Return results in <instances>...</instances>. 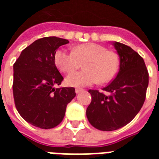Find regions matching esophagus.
<instances>
[{"mask_svg":"<svg viewBox=\"0 0 159 159\" xmlns=\"http://www.w3.org/2000/svg\"><path fill=\"white\" fill-rule=\"evenodd\" d=\"M75 92H76V93H80L81 92H83V89H82V88H76V90H75Z\"/></svg>","mask_w":159,"mask_h":159,"instance_id":"1","label":"esophagus"}]
</instances>
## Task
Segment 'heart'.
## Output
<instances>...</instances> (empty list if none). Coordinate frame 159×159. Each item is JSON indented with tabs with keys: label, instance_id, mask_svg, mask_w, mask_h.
Listing matches in <instances>:
<instances>
[{
	"label": "heart",
	"instance_id": "1",
	"mask_svg": "<svg viewBox=\"0 0 159 159\" xmlns=\"http://www.w3.org/2000/svg\"><path fill=\"white\" fill-rule=\"evenodd\" d=\"M54 61L64 72L75 71L84 62V71L72 72L66 77V83L75 87L91 86L97 81L100 84L111 82L118 73L120 64L118 53L94 43L76 46L72 52L58 49Z\"/></svg>",
	"mask_w": 159,
	"mask_h": 159
}]
</instances>
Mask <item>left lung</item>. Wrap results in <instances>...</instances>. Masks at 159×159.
I'll list each match as a JSON object with an SVG mask.
<instances>
[{
	"label": "left lung",
	"mask_w": 159,
	"mask_h": 159,
	"mask_svg": "<svg viewBox=\"0 0 159 159\" xmlns=\"http://www.w3.org/2000/svg\"><path fill=\"white\" fill-rule=\"evenodd\" d=\"M120 56V71L104 92L89 90L92 102L87 117L93 127L112 131L126 125L140 111L145 101L148 86V72L143 57L130 47L116 42Z\"/></svg>",
	"instance_id": "1"
}]
</instances>
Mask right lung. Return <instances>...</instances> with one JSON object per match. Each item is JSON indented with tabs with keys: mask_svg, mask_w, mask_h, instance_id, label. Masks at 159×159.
<instances>
[{
	"mask_svg": "<svg viewBox=\"0 0 159 159\" xmlns=\"http://www.w3.org/2000/svg\"><path fill=\"white\" fill-rule=\"evenodd\" d=\"M68 43L55 36L39 39L26 47L14 63L16 107L25 120L39 128L59 125L67 104L76 96L74 87L55 88L63 80L55 65V53Z\"/></svg>",
	"mask_w": 159,
	"mask_h": 159,
	"instance_id": "right-lung-1",
	"label": "right lung"
}]
</instances>
